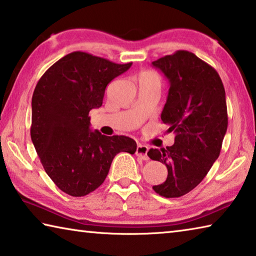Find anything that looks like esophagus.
I'll return each instance as SVG.
<instances>
[{
    "label": "esophagus",
    "instance_id": "34e87169",
    "mask_svg": "<svg viewBox=\"0 0 256 256\" xmlns=\"http://www.w3.org/2000/svg\"><path fill=\"white\" fill-rule=\"evenodd\" d=\"M148 150L149 148L144 144H138L136 146V154L138 157L142 158L144 160H149V157H148Z\"/></svg>",
    "mask_w": 256,
    "mask_h": 256
}]
</instances>
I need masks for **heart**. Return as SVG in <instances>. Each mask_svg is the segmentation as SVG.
Masks as SVG:
<instances>
[{"label": "heart", "mask_w": 256, "mask_h": 256, "mask_svg": "<svg viewBox=\"0 0 256 256\" xmlns=\"http://www.w3.org/2000/svg\"><path fill=\"white\" fill-rule=\"evenodd\" d=\"M146 73H148V72H146Z\"/></svg>", "instance_id": "b5f03b06"}]
</instances>
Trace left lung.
Listing matches in <instances>:
<instances>
[{
	"label": "left lung",
	"mask_w": 256,
	"mask_h": 256,
	"mask_svg": "<svg viewBox=\"0 0 256 256\" xmlns=\"http://www.w3.org/2000/svg\"><path fill=\"white\" fill-rule=\"evenodd\" d=\"M152 66L170 82L162 120L176 134L172 146L148 151L168 170L166 180L152 188L164 198H180L201 183L219 157L228 126L226 94L218 72L188 50Z\"/></svg>",
	"instance_id": "1"
}]
</instances>
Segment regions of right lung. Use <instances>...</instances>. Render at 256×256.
Instances as JSON below:
<instances>
[{
    "instance_id": "1",
    "label": "right lung",
    "mask_w": 256,
    "mask_h": 256,
    "mask_svg": "<svg viewBox=\"0 0 256 256\" xmlns=\"http://www.w3.org/2000/svg\"><path fill=\"white\" fill-rule=\"evenodd\" d=\"M131 66L78 50L63 56L37 82L30 136L47 175L68 196L94 192L116 154L136 152L133 138L89 128V112L102 106L107 84Z\"/></svg>"
}]
</instances>
